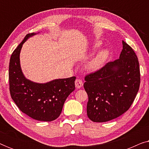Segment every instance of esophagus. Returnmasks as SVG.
<instances>
[{"label":"esophagus","instance_id":"esophagus-1","mask_svg":"<svg viewBox=\"0 0 149 149\" xmlns=\"http://www.w3.org/2000/svg\"><path fill=\"white\" fill-rule=\"evenodd\" d=\"M83 81L79 79H77L76 81H75V87H77V89H80L81 87L83 86Z\"/></svg>","mask_w":149,"mask_h":149}]
</instances>
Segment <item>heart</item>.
Masks as SVG:
<instances>
[{
	"instance_id": "1",
	"label": "heart",
	"mask_w": 149,
	"mask_h": 149,
	"mask_svg": "<svg viewBox=\"0 0 149 149\" xmlns=\"http://www.w3.org/2000/svg\"><path fill=\"white\" fill-rule=\"evenodd\" d=\"M100 42H97L93 45L92 49L97 48V47L100 45ZM109 56V52L107 49H103L97 54L95 56L90 60V61L87 63L86 68L87 70L89 72H95L98 70L101 67L103 66L105 60H107V57Z\"/></svg>"
}]
</instances>
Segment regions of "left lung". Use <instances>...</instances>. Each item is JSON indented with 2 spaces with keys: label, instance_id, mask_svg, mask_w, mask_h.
I'll return each instance as SVG.
<instances>
[{
  "label": "left lung",
  "instance_id": "1",
  "mask_svg": "<svg viewBox=\"0 0 149 149\" xmlns=\"http://www.w3.org/2000/svg\"><path fill=\"white\" fill-rule=\"evenodd\" d=\"M119 58L107 63L85 77L84 88L88 95L87 114L93 122H107L125 113L140 87V66L129 45L122 41Z\"/></svg>",
  "mask_w": 149,
  "mask_h": 149
}]
</instances>
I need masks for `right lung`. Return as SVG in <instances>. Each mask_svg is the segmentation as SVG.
Masks as SVG:
<instances>
[{
    "mask_svg": "<svg viewBox=\"0 0 149 149\" xmlns=\"http://www.w3.org/2000/svg\"><path fill=\"white\" fill-rule=\"evenodd\" d=\"M36 33L28 34L10 58L9 90L11 98L20 111L32 119L52 121L60 115L63 106L75 89V77L54 79L38 83L26 79L20 66L19 55L22 45Z\"/></svg>",
    "mask_w": 149,
    "mask_h": 149,
    "instance_id": "1",
    "label": "right lung"
}]
</instances>
